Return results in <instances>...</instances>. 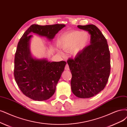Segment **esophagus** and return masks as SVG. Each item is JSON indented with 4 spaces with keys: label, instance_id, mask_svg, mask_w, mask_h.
<instances>
[{
    "label": "esophagus",
    "instance_id": "1",
    "mask_svg": "<svg viewBox=\"0 0 127 127\" xmlns=\"http://www.w3.org/2000/svg\"><path fill=\"white\" fill-rule=\"evenodd\" d=\"M65 69L66 70V71H68V70H69V66L67 64H66V66H65Z\"/></svg>",
    "mask_w": 127,
    "mask_h": 127
}]
</instances>
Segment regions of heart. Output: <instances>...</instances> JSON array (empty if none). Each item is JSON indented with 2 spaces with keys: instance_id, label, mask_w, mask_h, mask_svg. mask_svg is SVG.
<instances>
[{
  "instance_id": "1",
  "label": "heart",
  "mask_w": 127,
  "mask_h": 127,
  "mask_svg": "<svg viewBox=\"0 0 127 127\" xmlns=\"http://www.w3.org/2000/svg\"><path fill=\"white\" fill-rule=\"evenodd\" d=\"M89 41L90 36L87 33L73 31L62 36L60 40L59 45L63 50L71 51L73 54L76 55L84 50Z\"/></svg>"
}]
</instances>
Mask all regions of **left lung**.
<instances>
[{"mask_svg":"<svg viewBox=\"0 0 127 127\" xmlns=\"http://www.w3.org/2000/svg\"><path fill=\"white\" fill-rule=\"evenodd\" d=\"M91 35V44L68 59L67 64L72 77V92L76 97L88 98L104 89L110 72V56L105 37L95 25L77 26Z\"/></svg>","mask_w":127,"mask_h":127,"instance_id":"8db88e82","label":"left lung"}]
</instances>
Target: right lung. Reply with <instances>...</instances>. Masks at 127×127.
Returning a JSON list of instances; mask_svg holds the SVG:
<instances>
[{
	"label": "right lung",
	"instance_id": "add662e5",
	"mask_svg": "<svg viewBox=\"0 0 127 127\" xmlns=\"http://www.w3.org/2000/svg\"><path fill=\"white\" fill-rule=\"evenodd\" d=\"M65 26L63 24L32 25L18 42L15 56L14 77L22 93L33 100H46L53 95L66 63L63 61L51 62L46 59L32 58L29 47L32 35L30 33H34L51 40Z\"/></svg>",
	"mask_w": 127,
	"mask_h": 127
}]
</instances>
